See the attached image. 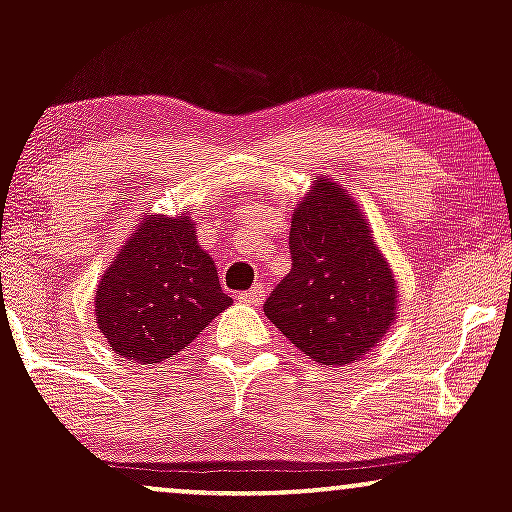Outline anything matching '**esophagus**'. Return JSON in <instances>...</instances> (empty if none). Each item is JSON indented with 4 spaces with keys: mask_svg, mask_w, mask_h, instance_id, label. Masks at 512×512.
Here are the masks:
<instances>
[{
    "mask_svg": "<svg viewBox=\"0 0 512 512\" xmlns=\"http://www.w3.org/2000/svg\"><path fill=\"white\" fill-rule=\"evenodd\" d=\"M240 303H248V305H262V301H264V286H252L250 291H245V293H240Z\"/></svg>",
    "mask_w": 512,
    "mask_h": 512,
    "instance_id": "esophagus-1",
    "label": "esophagus"
}]
</instances>
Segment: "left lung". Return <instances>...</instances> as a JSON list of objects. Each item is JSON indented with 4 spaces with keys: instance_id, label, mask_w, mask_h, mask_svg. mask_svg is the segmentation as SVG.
Returning <instances> with one entry per match:
<instances>
[{
    "instance_id": "8db88e82",
    "label": "left lung",
    "mask_w": 512,
    "mask_h": 512,
    "mask_svg": "<svg viewBox=\"0 0 512 512\" xmlns=\"http://www.w3.org/2000/svg\"><path fill=\"white\" fill-rule=\"evenodd\" d=\"M291 272L264 315L320 366H349L383 342L399 289L370 221L339 182L315 175L291 216Z\"/></svg>"
}]
</instances>
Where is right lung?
<instances>
[{"label": "right lung", "mask_w": 512, "mask_h": 512, "mask_svg": "<svg viewBox=\"0 0 512 512\" xmlns=\"http://www.w3.org/2000/svg\"><path fill=\"white\" fill-rule=\"evenodd\" d=\"M195 233L187 211L149 214L105 269L93 303L117 356L142 366L168 361L233 303Z\"/></svg>", "instance_id": "right-lung-1"}]
</instances>
